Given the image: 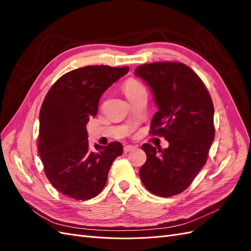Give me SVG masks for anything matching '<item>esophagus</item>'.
<instances>
[{
	"mask_svg": "<svg viewBox=\"0 0 251 251\" xmlns=\"http://www.w3.org/2000/svg\"><path fill=\"white\" fill-rule=\"evenodd\" d=\"M136 149L135 146H126L124 148V151H126V153H127V151H134Z\"/></svg>",
	"mask_w": 251,
	"mask_h": 251,
	"instance_id": "1",
	"label": "esophagus"
}]
</instances>
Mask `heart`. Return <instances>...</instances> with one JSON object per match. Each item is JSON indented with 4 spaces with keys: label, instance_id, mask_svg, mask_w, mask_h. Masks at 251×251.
I'll list each match as a JSON object with an SVG mask.
<instances>
[{
    "label": "heart",
    "instance_id": "heart-1",
    "mask_svg": "<svg viewBox=\"0 0 251 251\" xmlns=\"http://www.w3.org/2000/svg\"><path fill=\"white\" fill-rule=\"evenodd\" d=\"M121 88H123L124 93L130 101L137 96H140L142 94H148V91L146 87L143 86V83L133 77L126 78L123 82V85H121Z\"/></svg>",
    "mask_w": 251,
    "mask_h": 251
}]
</instances>
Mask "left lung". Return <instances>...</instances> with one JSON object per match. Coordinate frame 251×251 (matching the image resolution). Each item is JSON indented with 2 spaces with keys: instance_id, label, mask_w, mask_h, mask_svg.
Masks as SVG:
<instances>
[{
  "instance_id": "1",
  "label": "left lung",
  "mask_w": 251,
  "mask_h": 251,
  "mask_svg": "<svg viewBox=\"0 0 251 251\" xmlns=\"http://www.w3.org/2000/svg\"><path fill=\"white\" fill-rule=\"evenodd\" d=\"M136 76L153 90L158 111L150 134L169 141L168 149L142 144L147 161L139 171L143 185L159 197L178 195L206 163L215 138L214 103L202 79L188 66L158 62L138 66Z\"/></svg>"
}]
</instances>
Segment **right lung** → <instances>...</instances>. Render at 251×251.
<instances>
[{
  "label": "right lung",
  "mask_w": 251,
  "mask_h": 251,
  "mask_svg": "<svg viewBox=\"0 0 251 251\" xmlns=\"http://www.w3.org/2000/svg\"><path fill=\"white\" fill-rule=\"evenodd\" d=\"M128 72V67L87 66L53 83L40 112L37 150L44 172L57 191L75 200L100 194L115 159L123 154L117 141L89 150L87 124L98 111L102 93Z\"/></svg>",
  "instance_id": "add662e5"
}]
</instances>
